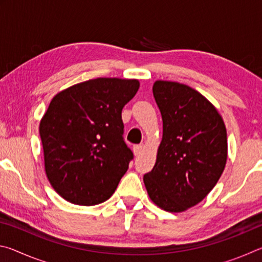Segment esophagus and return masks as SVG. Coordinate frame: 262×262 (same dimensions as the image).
Masks as SVG:
<instances>
[{"label":"esophagus","instance_id":"34e87169","mask_svg":"<svg viewBox=\"0 0 262 262\" xmlns=\"http://www.w3.org/2000/svg\"><path fill=\"white\" fill-rule=\"evenodd\" d=\"M143 144H137V145H134L133 147V150H134V154L135 156H137V155H140L142 152V150H143Z\"/></svg>","mask_w":262,"mask_h":262}]
</instances>
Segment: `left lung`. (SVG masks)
<instances>
[{"label": "left lung", "instance_id": "obj_1", "mask_svg": "<svg viewBox=\"0 0 262 262\" xmlns=\"http://www.w3.org/2000/svg\"><path fill=\"white\" fill-rule=\"evenodd\" d=\"M152 92L162 114L163 139L156 164L143 181L154 203L180 212L202 201L223 173L227 129L214 105L194 89L157 81Z\"/></svg>", "mask_w": 262, "mask_h": 262}]
</instances>
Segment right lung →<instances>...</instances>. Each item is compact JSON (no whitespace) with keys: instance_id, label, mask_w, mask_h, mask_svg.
<instances>
[{"instance_id":"1","label":"right lung","mask_w":262,"mask_h":262,"mask_svg":"<svg viewBox=\"0 0 262 262\" xmlns=\"http://www.w3.org/2000/svg\"><path fill=\"white\" fill-rule=\"evenodd\" d=\"M137 79L99 77L57 94L39 133L47 178L64 200L95 206L111 198L134 158L123 140V106Z\"/></svg>"}]
</instances>
